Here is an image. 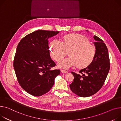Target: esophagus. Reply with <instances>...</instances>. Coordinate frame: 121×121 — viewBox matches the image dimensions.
Wrapping results in <instances>:
<instances>
[{"label":"esophagus","mask_w":121,"mask_h":121,"mask_svg":"<svg viewBox=\"0 0 121 121\" xmlns=\"http://www.w3.org/2000/svg\"><path fill=\"white\" fill-rule=\"evenodd\" d=\"M61 72H62V73H66L68 72V71L67 70H61Z\"/></svg>","instance_id":"1"}]
</instances>
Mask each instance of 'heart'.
I'll use <instances>...</instances> for the list:
<instances>
[{
	"mask_svg": "<svg viewBox=\"0 0 121 121\" xmlns=\"http://www.w3.org/2000/svg\"><path fill=\"white\" fill-rule=\"evenodd\" d=\"M51 57L55 61L59 62L68 52L69 57L60 62L58 67L68 69L77 65L79 68L89 66L93 61L96 54V48L90 43L86 37L78 34L68 35L62 42L54 39L50 44Z\"/></svg>",
	"mask_w": 121,
	"mask_h": 121,
	"instance_id": "obj_1",
	"label": "heart"
}]
</instances>
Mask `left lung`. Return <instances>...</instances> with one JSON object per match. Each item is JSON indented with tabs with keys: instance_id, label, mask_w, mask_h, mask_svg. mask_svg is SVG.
<instances>
[{
	"instance_id": "obj_1",
	"label": "left lung",
	"mask_w": 121,
	"mask_h": 121,
	"mask_svg": "<svg viewBox=\"0 0 121 121\" xmlns=\"http://www.w3.org/2000/svg\"><path fill=\"white\" fill-rule=\"evenodd\" d=\"M96 54L92 62L79 71L71 72L73 81L69 85L71 91L82 97L91 96L97 92L103 86L110 69L108 48L103 40L94 35Z\"/></svg>"
}]
</instances>
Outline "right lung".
I'll use <instances>...</instances> for the list:
<instances>
[{"label":"right lung","instance_id":"1","mask_svg":"<svg viewBox=\"0 0 121 121\" xmlns=\"http://www.w3.org/2000/svg\"><path fill=\"white\" fill-rule=\"evenodd\" d=\"M58 31L38 30L23 38L17 48L13 67L18 82L29 94L40 96L49 92L59 69H51L56 64L52 60L48 39Z\"/></svg>","mask_w":121,"mask_h":121}]
</instances>
